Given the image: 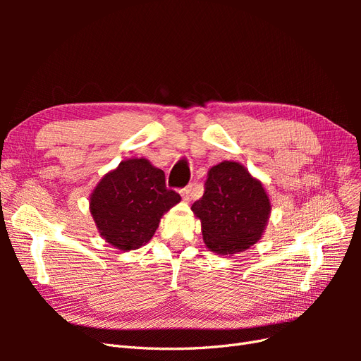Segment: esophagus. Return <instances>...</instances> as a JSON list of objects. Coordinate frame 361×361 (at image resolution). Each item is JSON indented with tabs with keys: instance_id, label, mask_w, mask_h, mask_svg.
Returning a JSON list of instances; mask_svg holds the SVG:
<instances>
[{
	"instance_id": "1",
	"label": "esophagus",
	"mask_w": 361,
	"mask_h": 361,
	"mask_svg": "<svg viewBox=\"0 0 361 361\" xmlns=\"http://www.w3.org/2000/svg\"><path fill=\"white\" fill-rule=\"evenodd\" d=\"M191 192H192V187H187V188L180 190V195H182L183 202H190L191 200Z\"/></svg>"
}]
</instances>
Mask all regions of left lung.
<instances>
[{
  "instance_id": "obj_1",
  "label": "left lung",
  "mask_w": 361,
  "mask_h": 361,
  "mask_svg": "<svg viewBox=\"0 0 361 361\" xmlns=\"http://www.w3.org/2000/svg\"><path fill=\"white\" fill-rule=\"evenodd\" d=\"M271 207L264 183L251 176L241 162L223 161L207 171L203 197L191 211L202 223L207 250L227 256L257 244Z\"/></svg>"
}]
</instances>
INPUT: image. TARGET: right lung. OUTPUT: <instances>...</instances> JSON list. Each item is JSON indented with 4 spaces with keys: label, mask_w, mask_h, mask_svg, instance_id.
<instances>
[{
    "label": "right lung",
    "mask_w": 361,
    "mask_h": 361,
    "mask_svg": "<svg viewBox=\"0 0 361 361\" xmlns=\"http://www.w3.org/2000/svg\"><path fill=\"white\" fill-rule=\"evenodd\" d=\"M180 202L166 174L146 158H129L108 171L90 194L97 232L120 251L137 250L155 235L162 215Z\"/></svg>",
    "instance_id": "1"
}]
</instances>
